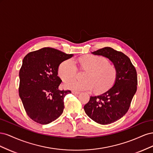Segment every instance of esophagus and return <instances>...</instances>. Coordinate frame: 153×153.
Returning <instances> with one entry per match:
<instances>
[{
    "mask_svg": "<svg viewBox=\"0 0 153 153\" xmlns=\"http://www.w3.org/2000/svg\"><path fill=\"white\" fill-rule=\"evenodd\" d=\"M72 93H73V94H80V92H78V91H72Z\"/></svg>",
    "mask_w": 153,
    "mask_h": 153,
    "instance_id": "1",
    "label": "esophagus"
}]
</instances>
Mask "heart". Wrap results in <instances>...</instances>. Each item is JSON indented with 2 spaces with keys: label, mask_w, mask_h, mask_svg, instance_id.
Here are the masks:
<instances>
[{
  "label": "heart",
  "mask_w": 153,
  "mask_h": 153,
  "mask_svg": "<svg viewBox=\"0 0 153 153\" xmlns=\"http://www.w3.org/2000/svg\"><path fill=\"white\" fill-rule=\"evenodd\" d=\"M82 69L87 70L84 81L71 80L66 82L64 87L74 91H92L97 94L103 93L110 89L116 78V69L108 63L107 59L94 55H85L78 59ZM77 67L72 59L62 62L58 67V75L62 81H67L75 77Z\"/></svg>",
  "instance_id": "1"
}]
</instances>
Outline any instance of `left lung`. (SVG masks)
Here are the masks:
<instances>
[{"label":"left lung","mask_w":153,"mask_h":153,"mask_svg":"<svg viewBox=\"0 0 153 153\" xmlns=\"http://www.w3.org/2000/svg\"><path fill=\"white\" fill-rule=\"evenodd\" d=\"M112 61L116 69L114 86L105 93L91 96L84 106L86 114L96 123L109 124L126 114L137 89V74L130 59L121 52L105 47L92 52Z\"/></svg>","instance_id":"obj_1"}]
</instances>
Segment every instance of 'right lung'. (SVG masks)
<instances>
[{"mask_svg":"<svg viewBox=\"0 0 153 153\" xmlns=\"http://www.w3.org/2000/svg\"><path fill=\"white\" fill-rule=\"evenodd\" d=\"M73 55L45 47L23 59L18 91L27 115L34 121L47 124L62 114L64 97L71 92L59 89L62 80L57 76L58 67Z\"/></svg>","mask_w":153,"mask_h":153,"instance_id":"add662e5","label":"right lung"}]
</instances>
